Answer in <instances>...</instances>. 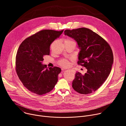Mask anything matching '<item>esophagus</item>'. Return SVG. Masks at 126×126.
I'll return each mask as SVG.
<instances>
[{
	"label": "esophagus",
	"instance_id": "34e87169",
	"mask_svg": "<svg viewBox=\"0 0 126 126\" xmlns=\"http://www.w3.org/2000/svg\"><path fill=\"white\" fill-rule=\"evenodd\" d=\"M65 70V69H62V70Z\"/></svg>",
	"mask_w": 126,
	"mask_h": 126
}]
</instances>
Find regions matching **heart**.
Segmentation results:
<instances>
[{"instance_id": "obj_1", "label": "heart", "mask_w": 126, "mask_h": 126, "mask_svg": "<svg viewBox=\"0 0 126 126\" xmlns=\"http://www.w3.org/2000/svg\"><path fill=\"white\" fill-rule=\"evenodd\" d=\"M66 40H69L66 39ZM59 65H60L62 66L67 67L69 65V63L68 61L66 59H62L59 61Z\"/></svg>"}]
</instances>
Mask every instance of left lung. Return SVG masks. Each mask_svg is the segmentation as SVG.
I'll return each mask as SVG.
<instances>
[{"label":"left lung","instance_id":"obj_1","mask_svg":"<svg viewBox=\"0 0 126 126\" xmlns=\"http://www.w3.org/2000/svg\"><path fill=\"white\" fill-rule=\"evenodd\" d=\"M64 34L77 42L80 49L78 64L87 69L84 75L77 72L72 87L80 94L92 93L100 87L111 72L114 60L112 49L105 40L88 28L67 29Z\"/></svg>","mask_w":126,"mask_h":126}]
</instances>
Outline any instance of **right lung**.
<instances>
[{
	"label": "right lung",
	"mask_w": 126,
	"mask_h": 126,
	"mask_svg": "<svg viewBox=\"0 0 126 126\" xmlns=\"http://www.w3.org/2000/svg\"><path fill=\"white\" fill-rule=\"evenodd\" d=\"M63 32L43 30L25 39L19 46L16 56V71L24 86L31 92L45 94L56 84L61 69L57 67L48 69L42 63L44 56L50 54V44Z\"/></svg>",
	"instance_id": "add662e5"
}]
</instances>
